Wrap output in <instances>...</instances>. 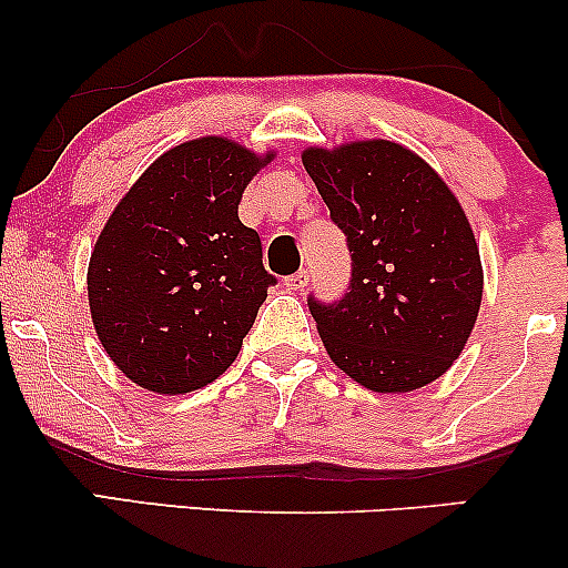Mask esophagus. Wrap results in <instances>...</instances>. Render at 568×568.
I'll return each instance as SVG.
<instances>
[{"instance_id":"34e87169","label":"esophagus","mask_w":568,"mask_h":568,"mask_svg":"<svg viewBox=\"0 0 568 568\" xmlns=\"http://www.w3.org/2000/svg\"><path fill=\"white\" fill-rule=\"evenodd\" d=\"M285 285H288L291 291H304L306 285H310V272H306V270L293 272V275L285 277Z\"/></svg>"}]
</instances>
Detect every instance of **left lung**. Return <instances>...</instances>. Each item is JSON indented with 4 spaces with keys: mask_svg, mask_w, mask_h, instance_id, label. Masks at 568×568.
Listing matches in <instances>:
<instances>
[{
    "mask_svg": "<svg viewBox=\"0 0 568 568\" xmlns=\"http://www.w3.org/2000/svg\"><path fill=\"white\" fill-rule=\"evenodd\" d=\"M304 168L344 232L347 291L306 296L331 361L374 393H410L452 368L484 296L480 253L440 175L393 141L306 149Z\"/></svg>",
    "mask_w": 568,
    "mask_h": 568,
    "instance_id": "8db88e82",
    "label": "left lung"
}]
</instances>
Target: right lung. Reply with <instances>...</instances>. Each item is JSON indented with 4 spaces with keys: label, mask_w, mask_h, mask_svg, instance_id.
<instances>
[{
    "label": "right lung",
    "mask_w": 568,
    "mask_h": 568,
    "mask_svg": "<svg viewBox=\"0 0 568 568\" xmlns=\"http://www.w3.org/2000/svg\"><path fill=\"white\" fill-rule=\"evenodd\" d=\"M266 160L226 139L181 143L114 207L90 256L88 296L98 338L128 379L179 395L232 366L277 283L258 232L237 219Z\"/></svg>",
    "instance_id": "obj_1"
}]
</instances>
